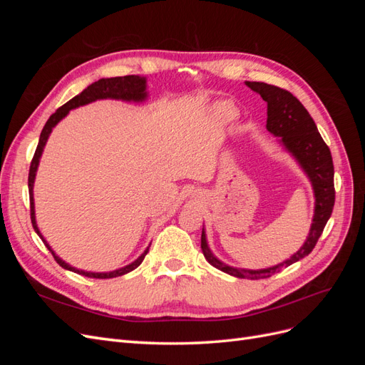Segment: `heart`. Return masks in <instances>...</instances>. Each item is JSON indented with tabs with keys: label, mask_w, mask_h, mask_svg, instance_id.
<instances>
[{
	"label": "heart",
	"mask_w": 365,
	"mask_h": 365,
	"mask_svg": "<svg viewBox=\"0 0 365 365\" xmlns=\"http://www.w3.org/2000/svg\"><path fill=\"white\" fill-rule=\"evenodd\" d=\"M216 111H217V114H220V115H228L231 111H230V108L227 106V105H217L216 106Z\"/></svg>",
	"instance_id": "heart-1"
}]
</instances>
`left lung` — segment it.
<instances>
[{"instance_id":"8db88e82","label":"left lung","mask_w":365,"mask_h":365,"mask_svg":"<svg viewBox=\"0 0 365 365\" xmlns=\"http://www.w3.org/2000/svg\"><path fill=\"white\" fill-rule=\"evenodd\" d=\"M248 88L254 93L260 94L268 105V118L267 129L275 137H280V141L286 150L291 152L294 158L300 163L303 170L312 182L315 193V213L312 219L311 231L304 242V245L298 250L294 256L284 260L272 268L267 269H240L228 267L219 259L213 256L207 245L205 231L202 228L201 235V248L204 257L215 268L224 271L230 275H235L237 279H250L260 280L268 279L272 274L280 272L283 268H288L289 264L306 257L311 252L319 236L323 235V230L327 220L332 215L335 204V185H334V161L330 155V149L319 135L315 121L312 120L307 109L302 105L295 96L283 88L268 85L263 82H245Z\"/></svg>"}]
</instances>
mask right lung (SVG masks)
<instances>
[{
  "mask_svg": "<svg viewBox=\"0 0 365 365\" xmlns=\"http://www.w3.org/2000/svg\"><path fill=\"white\" fill-rule=\"evenodd\" d=\"M146 96H148V93H146V77H140V76L132 74V76H123V77H109V79H101V81L91 83L88 88H85V90L81 94H77L76 97L71 98V101H68L67 103L62 105L59 109H56V113L50 115L46 126H43V129L41 132L38 148L35 150V155H33V160L30 163V170H29L30 217H31V225H33V228H35L38 236L42 239V242L46 244L48 251H51L54 260H56L63 269L77 272V274L85 275V277H90V279H113V277H118V275L128 274L132 269H135L137 267H140L143 259L146 257L149 248H146L145 252H143L135 262H132L130 264H126L125 268H120V269H115V271H111V272H88V271L77 269V268L71 267V264L65 263L61 257H58L56 254H54V251L50 248V245L47 244L46 239L42 237L41 231L36 225L35 202H33V182H35V176H36V170H38V165H39V160H41V155H42L43 146H46V143L48 140L50 132L65 115H67L71 111V109L88 105L91 102H96V101H98V98H117V101H126V102H130V101L132 102H143L146 98Z\"/></svg>",
  "mask_w": 365,
  "mask_h": 365,
  "instance_id": "obj_1",
  "label": "right lung"
}]
</instances>
